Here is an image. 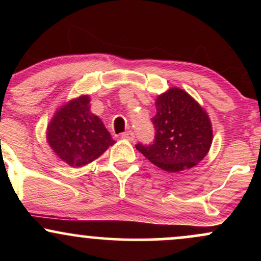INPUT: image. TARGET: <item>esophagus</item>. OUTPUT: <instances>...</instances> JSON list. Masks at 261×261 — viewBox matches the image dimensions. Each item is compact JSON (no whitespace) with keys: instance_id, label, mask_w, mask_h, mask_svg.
I'll return each instance as SVG.
<instances>
[{"instance_id":"34e87169","label":"esophagus","mask_w":261,"mask_h":261,"mask_svg":"<svg viewBox=\"0 0 261 261\" xmlns=\"http://www.w3.org/2000/svg\"><path fill=\"white\" fill-rule=\"evenodd\" d=\"M121 139L127 140V141H133L135 139V135L133 131H125V133L121 134Z\"/></svg>"}]
</instances>
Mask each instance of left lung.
<instances>
[{"mask_svg":"<svg viewBox=\"0 0 261 261\" xmlns=\"http://www.w3.org/2000/svg\"><path fill=\"white\" fill-rule=\"evenodd\" d=\"M154 104V142L139 143L136 148L166 172L179 173L195 167L208 153L214 139L206 110L178 87L158 95Z\"/></svg>","mask_w":261,"mask_h":261,"instance_id":"8db88e82","label":"left lung"}]
</instances>
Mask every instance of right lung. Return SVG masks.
I'll return each instance as SVG.
<instances>
[{"label":"right lung","mask_w":261,"mask_h":261,"mask_svg":"<svg viewBox=\"0 0 261 261\" xmlns=\"http://www.w3.org/2000/svg\"><path fill=\"white\" fill-rule=\"evenodd\" d=\"M46 142L58 158L77 168L100 157L115 141L91 112V97L83 94L56 110L47 124Z\"/></svg>","instance_id":"obj_1"}]
</instances>
